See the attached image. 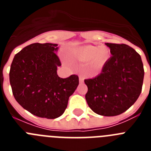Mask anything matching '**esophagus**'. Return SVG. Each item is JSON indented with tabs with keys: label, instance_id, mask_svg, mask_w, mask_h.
<instances>
[{
	"label": "esophagus",
	"instance_id": "obj_1",
	"mask_svg": "<svg viewBox=\"0 0 151 151\" xmlns=\"http://www.w3.org/2000/svg\"><path fill=\"white\" fill-rule=\"evenodd\" d=\"M83 82H84L83 76H79V82H80V83H83Z\"/></svg>",
	"mask_w": 151,
	"mask_h": 151
}]
</instances>
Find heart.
Returning <instances> with one entry per match:
<instances>
[{
    "mask_svg": "<svg viewBox=\"0 0 151 151\" xmlns=\"http://www.w3.org/2000/svg\"><path fill=\"white\" fill-rule=\"evenodd\" d=\"M71 59L78 62H88V73L91 76L99 74L111 57V50L106 46L85 45L75 49Z\"/></svg>",
    "mask_w": 151,
    "mask_h": 151,
    "instance_id": "b5f03b06",
    "label": "heart"
}]
</instances>
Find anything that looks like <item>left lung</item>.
I'll list each match as a JSON object with an SVG mask.
<instances>
[{"label": "left lung", "instance_id": "left-lung-1", "mask_svg": "<svg viewBox=\"0 0 151 151\" xmlns=\"http://www.w3.org/2000/svg\"><path fill=\"white\" fill-rule=\"evenodd\" d=\"M112 56L98 76L85 79V99L95 113L114 116L124 113L139 97L143 85V63L127 45L106 43Z\"/></svg>", "mask_w": 151, "mask_h": 151}]
</instances>
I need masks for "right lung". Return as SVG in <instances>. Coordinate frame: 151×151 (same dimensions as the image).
I'll list each match as a JSON object with an SVG mask.
<instances>
[{
  "label": "right lung",
  "instance_id": "right-lung-1",
  "mask_svg": "<svg viewBox=\"0 0 151 151\" xmlns=\"http://www.w3.org/2000/svg\"><path fill=\"white\" fill-rule=\"evenodd\" d=\"M57 44L34 43L14 57L10 70V82L16 101L36 116L56 119L67 107L69 97L78 85V77L60 78L61 66L57 56Z\"/></svg>",
  "mask_w": 151,
  "mask_h": 151
}]
</instances>
